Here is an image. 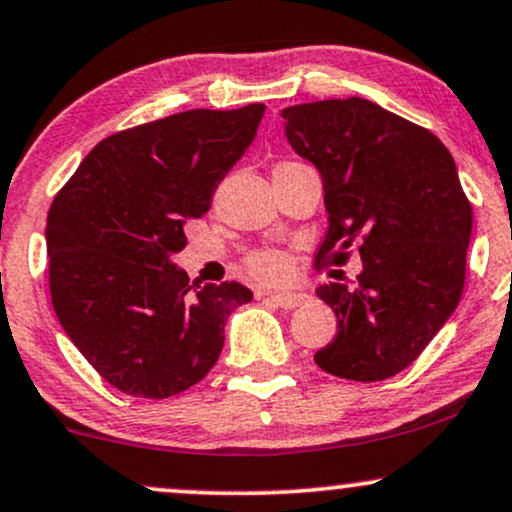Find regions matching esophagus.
I'll use <instances>...</instances> for the list:
<instances>
[{
    "label": "esophagus",
    "mask_w": 512,
    "mask_h": 512,
    "mask_svg": "<svg viewBox=\"0 0 512 512\" xmlns=\"http://www.w3.org/2000/svg\"><path fill=\"white\" fill-rule=\"evenodd\" d=\"M264 295H267V298L279 307H286V310L305 305L307 300H310V295L303 291H272V293H264Z\"/></svg>",
    "instance_id": "34e87169"
}]
</instances>
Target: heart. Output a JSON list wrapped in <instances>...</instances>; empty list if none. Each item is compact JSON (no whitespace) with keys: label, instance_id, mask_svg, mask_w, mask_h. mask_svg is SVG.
<instances>
[{"label":"heart","instance_id":"1","mask_svg":"<svg viewBox=\"0 0 512 512\" xmlns=\"http://www.w3.org/2000/svg\"><path fill=\"white\" fill-rule=\"evenodd\" d=\"M248 269L262 281H279L288 274L291 262H288V257L283 255V252L262 250V252H255V255L250 257Z\"/></svg>","mask_w":512,"mask_h":512}]
</instances>
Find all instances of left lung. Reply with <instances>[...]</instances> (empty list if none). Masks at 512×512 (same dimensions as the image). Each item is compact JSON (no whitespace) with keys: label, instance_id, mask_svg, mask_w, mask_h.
Here are the masks:
<instances>
[{"label":"left lung","instance_id":"left-lung-1","mask_svg":"<svg viewBox=\"0 0 512 512\" xmlns=\"http://www.w3.org/2000/svg\"><path fill=\"white\" fill-rule=\"evenodd\" d=\"M295 155L322 176L329 231L319 260H346L360 243L355 286L317 295L338 319L315 362L334 377L381 381L403 372L458 307L472 236L451 152L427 128L348 97L281 109Z\"/></svg>","mask_w":512,"mask_h":512}]
</instances>
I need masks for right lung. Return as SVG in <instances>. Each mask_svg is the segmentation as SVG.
Segmentation results:
<instances>
[{
    "mask_svg": "<svg viewBox=\"0 0 512 512\" xmlns=\"http://www.w3.org/2000/svg\"><path fill=\"white\" fill-rule=\"evenodd\" d=\"M264 104L190 109L104 138L47 217L49 291L66 336L102 379L135 398H169L217 365L243 283L193 291L174 262L255 140Z\"/></svg>",
    "mask_w": 512,
    "mask_h": 512,
    "instance_id": "right-lung-1",
    "label": "right lung"
}]
</instances>
